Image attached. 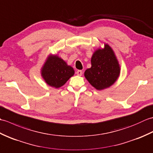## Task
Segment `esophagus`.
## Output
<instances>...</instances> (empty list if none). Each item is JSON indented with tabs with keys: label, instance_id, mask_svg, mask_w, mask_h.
<instances>
[{
	"label": "esophagus",
	"instance_id": "obj_1",
	"mask_svg": "<svg viewBox=\"0 0 153 153\" xmlns=\"http://www.w3.org/2000/svg\"><path fill=\"white\" fill-rule=\"evenodd\" d=\"M76 74H77V76H82V70H77Z\"/></svg>",
	"mask_w": 153,
	"mask_h": 153
}]
</instances>
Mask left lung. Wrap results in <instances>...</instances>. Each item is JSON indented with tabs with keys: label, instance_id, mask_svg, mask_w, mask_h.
I'll use <instances>...</instances> for the list:
<instances>
[{
	"label": "left lung",
	"instance_id": "8db88e82",
	"mask_svg": "<svg viewBox=\"0 0 153 153\" xmlns=\"http://www.w3.org/2000/svg\"><path fill=\"white\" fill-rule=\"evenodd\" d=\"M91 63V67L85 71L84 76L96 89L108 88L118 79L121 68L114 51L108 43L94 51Z\"/></svg>",
	"mask_w": 153,
	"mask_h": 153
}]
</instances>
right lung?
Listing matches in <instances>:
<instances>
[{
	"mask_svg": "<svg viewBox=\"0 0 153 153\" xmlns=\"http://www.w3.org/2000/svg\"><path fill=\"white\" fill-rule=\"evenodd\" d=\"M75 74L74 68L58 54H49L41 68V75L48 85L58 89Z\"/></svg>",
	"mask_w": 153,
	"mask_h": 153,
	"instance_id": "add662e5",
	"label": "right lung"
}]
</instances>
